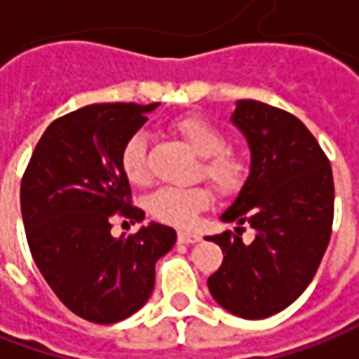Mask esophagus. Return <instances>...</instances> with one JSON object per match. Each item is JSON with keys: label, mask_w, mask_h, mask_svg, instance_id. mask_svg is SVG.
I'll use <instances>...</instances> for the list:
<instances>
[{"label": "esophagus", "mask_w": 359, "mask_h": 359, "mask_svg": "<svg viewBox=\"0 0 359 359\" xmlns=\"http://www.w3.org/2000/svg\"><path fill=\"white\" fill-rule=\"evenodd\" d=\"M198 241H201V234L191 232V230H179V242H182V244H194Z\"/></svg>", "instance_id": "1"}]
</instances>
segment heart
Here are the masks:
<instances>
[{"instance_id":"1","label":"heart","mask_w":359,"mask_h":359,"mask_svg":"<svg viewBox=\"0 0 359 359\" xmlns=\"http://www.w3.org/2000/svg\"><path fill=\"white\" fill-rule=\"evenodd\" d=\"M172 127L191 144L196 155L203 156L198 172L220 194H234L241 189L248 175L246 161L232 149H226V139L217 127L194 115L177 118ZM147 147H149L147 133L137 130L121 149V168L125 177L135 184H142L149 179ZM208 204H210V191L206 187H189V189L167 187L156 191L149 201L151 212L158 220H165L168 224H177V226H191L198 217V212H203Z\"/></svg>"}]
</instances>
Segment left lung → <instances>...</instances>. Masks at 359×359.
<instances>
[{
	"instance_id": "8db88e82",
	"label": "left lung",
	"mask_w": 359,
	"mask_h": 359,
	"mask_svg": "<svg viewBox=\"0 0 359 359\" xmlns=\"http://www.w3.org/2000/svg\"><path fill=\"white\" fill-rule=\"evenodd\" d=\"M232 125L250 149V175L220 215L234 232L208 236L224 260L208 290L230 314L260 320L288 308L314 278L334 220L330 161L300 118L260 101H236ZM242 224L257 236L242 243Z\"/></svg>"
}]
</instances>
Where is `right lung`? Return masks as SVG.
I'll return each instance as SVG.
<instances>
[{"mask_svg": "<svg viewBox=\"0 0 359 359\" xmlns=\"http://www.w3.org/2000/svg\"><path fill=\"white\" fill-rule=\"evenodd\" d=\"M153 105L101 103L53 121L21 180V217L33 260L57 298L95 324H115L141 310L155 288L156 260L177 232L149 222L111 234L118 212L142 222L130 204L121 149L147 123Z\"/></svg>", "mask_w": 359, "mask_h": 359, "instance_id": "obj_1", "label": "right lung"}]
</instances>
